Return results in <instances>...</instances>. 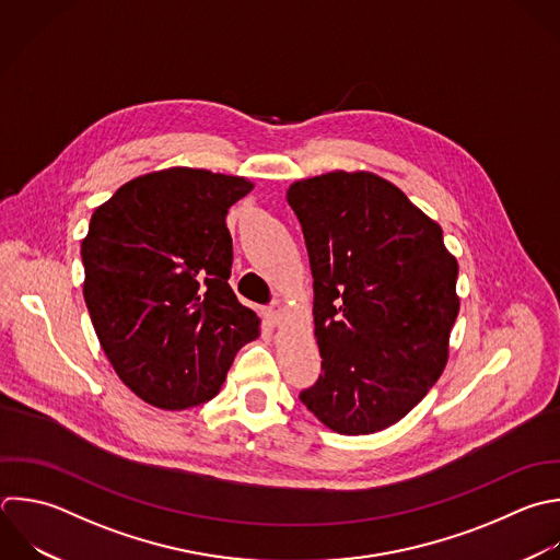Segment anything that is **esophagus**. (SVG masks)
<instances>
[{
    "label": "esophagus",
    "mask_w": 560,
    "mask_h": 560,
    "mask_svg": "<svg viewBox=\"0 0 560 560\" xmlns=\"http://www.w3.org/2000/svg\"><path fill=\"white\" fill-rule=\"evenodd\" d=\"M282 315H284V308H282L280 304H276V306H271V308H267V311H265V317H267V319H269V324H273V326H278V324H280Z\"/></svg>",
    "instance_id": "34e87169"
}]
</instances>
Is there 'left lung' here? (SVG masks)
I'll return each mask as SVG.
<instances>
[{
    "label": "left lung",
    "instance_id": "1",
    "mask_svg": "<svg viewBox=\"0 0 560 560\" xmlns=\"http://www.w3.org/2000/svg\"><path fill=\"white\" fill-rule=\"evenodd\" d=\"M287 201L308 249L324 370L300 400L337 433L383 431L446 365L457 260L442 228L374 173L300 179Z\"/></svg>",
    "mask_w": 560,
    "mask_h": 560
}]
</instances>
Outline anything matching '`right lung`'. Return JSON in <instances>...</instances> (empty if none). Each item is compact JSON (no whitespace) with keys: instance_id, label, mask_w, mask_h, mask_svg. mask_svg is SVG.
<instances>
[{"instance_id":"obj_1","label":"right lung","mask_w":560,"mask_h":560,"mask_svg":"<svg viewBox=\"0 0 560 560\" xmlns=\"http://www.w3.org/2000/svg\"><path fill=\"white\" fill-rule=\"evenodd\" d=\"M245 177L175 166L120 186L96 208L81 256L83 295L120 381L160 409L214 398L236 352L260 335L228 278V210Z\"/></svg>"}]
</instances>
